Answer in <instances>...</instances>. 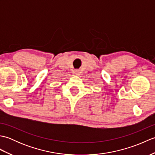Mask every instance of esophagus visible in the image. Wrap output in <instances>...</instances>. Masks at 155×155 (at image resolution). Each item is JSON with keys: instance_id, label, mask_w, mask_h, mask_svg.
Wrapping results in <instances>:
<instances>
[{"instance_id": "obj_1", "label": "esophagus", "mask_w": 155, "mask_h": 155, "mask_svg": "<svg viewBox=\"0 0 155 155\" xmlns=\"http://www.w3.org/2000/svg\"><path fill=\"white\" fill-rule=\"evenodd\" d=\"M73 73H74V74H75V75H78V74H79V71H77V70H75V71H74Z\"/></svg>"}]
</instances>
